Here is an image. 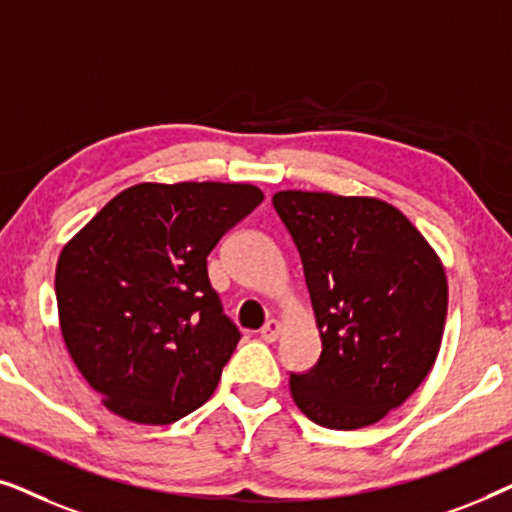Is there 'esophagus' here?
Returning <instances> with one entry per match:
<instances>
[{"instance_id":"esophagus-1","label":"esophagus","mask_w":512,"mask_h":512,"mask_svg":"<svg viewBox=\"0 0 512 512\" xmlns=\"http://www.w3.org/2000/svg\"><path fill=\"white\" fill-rule=\"evenodd\" d=\"M279 333H282V324H279L277 319L265 321V326L261 328V338L265 342H275L279 338Z\"/></svg>"}]
</instances>
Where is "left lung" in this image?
I'll return each instance as SVG.
<instances>
[{
	"mask_svg": "<svg viewBox=\"0 0 512 512\" xmlns=\"http://www.w3.org/2000/svg\"><path fill=\"white\" fill-rule=\"evenodd\" d=\"M275 212L303 261L321 356L291 373L314 424L370 426L408 401L436 363L447 279L436 251L389 202L279 191Z\"/></svg>",
	"mask_w": 512,
	"mask_h": 512,
	"instance_id": "left-lung-1",
	"label": "left lung"
}]
</instances>
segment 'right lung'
Segmentation results:
<instances>
[{
    "label": "right lung",
    "mask_w": 512,
    "mask_h": 512,
    "mask_svg": "<svg viewBox=\"0 0 512 512\" xmlns=\"http://www.w3.org/2000/svg\"><path fill=\"white\" fill-rule=\"evenodd\" d=\"M261 202L251 184H137L65 244L60 331L111 412L158 426L209 401L240 331L209 284L207 256Z\"/></svg>",
    "instance_id": "1"
}]
</instances>
